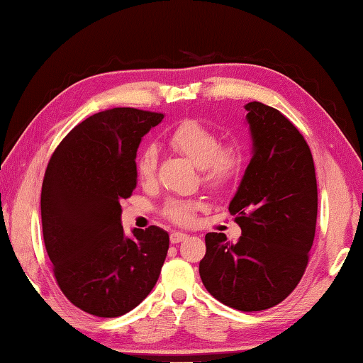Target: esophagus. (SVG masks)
Returning a JSON list of instances; mask_svg holds the SVG:
<instances>
[{
  "label": "esophagus",
  "instance_id": "1",
  "mask_svg": "<svg viewBox=\"0 0 363 363\" xmlns=\"http://www.w3.org/2000/svg\"><path fill=\"white\" fill-rule=\"evenodd\" d=\"M186 238H188L186 233L174 231V233L170 234V242H172V244H180V242H183V240H185Z\"/></svg>",
  "mask_w": 363,
  "mask_h": 363
}]
</instances>
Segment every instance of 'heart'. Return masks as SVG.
<instances>
[{
  "label": "heart",
  "instance_id": "b5f03b06",
  "mask_svg": "<svg viewBox=\"0 0 363 363\" xmlns=\"http://www.w3.org/2000/svg\"><path fill=\"white\" fill-rule=\"evenodd\" d=\"M169 143L174 150L186 156L189 161L202 169V177L212 186H225L238 177L242 167V151L236 143L220 145L217 132L196 119H186L170 133ZM157 155L150 148L140 152L135 162V174L142 185L155 180ZM201 207L194 201L172 202L167 207V217L175 223L188 225L194 220L196 211Z\"/></svg>",
  "mask_w": 363,
  "mask_h": 363
}]
</instances>
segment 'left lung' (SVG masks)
<instances>
[{"label": "left lung", "mask_w": 363, "mask_h": 363, "mask_svg": "<svg viewBox=\"0 0 363 363\" xmlns=\"http://www.w3.org/2000/svg\"><path fill=\"white\" fill-rule=\"evenodd\" d=\"M252 159L230 212L242 236L206 234L199 274L208 294L244 313L284 301L308 266L317 221V182L311 150L300 130L276 108L245 106Z\"/></svg>", "instance_id": "left-lung-1"}]
</instances>
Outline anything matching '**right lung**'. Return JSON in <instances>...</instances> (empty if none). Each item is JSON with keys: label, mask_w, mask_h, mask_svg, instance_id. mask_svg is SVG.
Masks as SVG:
<instances>
[{"label": "right lung", "mask_w": 363, "mask_h": 363, "mask_svg": "<svg viewBox=\"0 0 363 363\" xmlns=\"http://www.w3.org/2000/svg\"><path fill=\"white\" fill-rule=\"evenodd\" d=\"M164 114L135 108L95 113L72 129L48 164L41 189L43 236L69 301L97 317L138 306L169 250L162 228L125 236L121 201L137 186L138 145Z\"/></svg>", "instance_id": "add662e5"}]
</instances>
